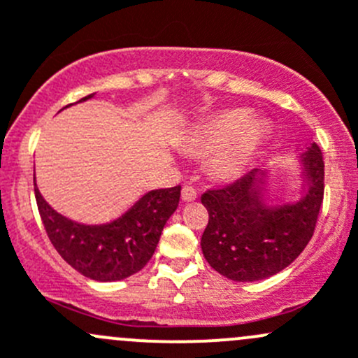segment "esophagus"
Segmentation results:
<instances>
[{"mask_svg":"<svg viewBox=\"0 0 358 358\" xmlns=\"http://www.w3.org/2000/svg\"><path fill=\"white\" fill-rule=\"evenodd\" d=\"M197 197V190L194 189L192 185H185L182 189V199L185 202H190V201H196Z\"/></svg>","mask_w":358,"mask_h":358,"instance_id":"1","label":"esophagus"}]
</instances>
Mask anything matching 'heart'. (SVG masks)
I'll list each match as a JSON object with an SVG mask.
<instances>
[{"label":"heart","mask_w":358,"mask_h":358,"mask_svg":"<svg viewBox=\"0 0 358 358\" xmlns=\"http://www.w3.org/2000/svg\"><path fill=\"white\" fill-rule=\"evenodd\" d=\"M265 136L263 122H248V114L243 110H227L196 129L192 145L202 154H213V175L236 178L248 168Z\"/></svg>","instance_id":"1"}]
</instances>
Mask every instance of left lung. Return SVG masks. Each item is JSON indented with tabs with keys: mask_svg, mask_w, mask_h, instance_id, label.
Listing matches in <instances>:
<instances>
[{
	"mask_svg": "<svg viewBox=\"0 0 358 358\" xmlns=\"http://www.w3.org/2000/svg\"><path fill=\"white\" fill-rule=\"evenodd\" d=\"M306 187L301 199L268 204L258 168L201 202L209 220L202 255L218 273L236 282L266 279L289 266L310 243L324 199V159L315 142L303 154Z\"/></svg>",
	"mask_w": 358,
	"mask_h": 358,
	"instance_id": "8db88e82",
	"label": "left lung"
}]
</instances>
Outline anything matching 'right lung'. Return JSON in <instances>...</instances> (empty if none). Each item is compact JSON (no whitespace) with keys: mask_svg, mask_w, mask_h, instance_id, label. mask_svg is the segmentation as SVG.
<instances>
[{"mask_svg":"<svg viewBox=\"0 0 358 358\" xmlns=\"http://www.w3.org/2000/svg\"><path fill=\"white\" fill-rule=\"evenodd\" d=\"M92 96L93 93L79 102ZM180 190V185L150 190L119 218L103 225H83L57 213L34 183L39 216L50 243L72 268L100 282L122 280L147 265L166 222L178 208Z\"/></svg>","mask_w":358,"mask_h":358,"instance_id":"obj_1","label":"right lung"}]
</instances>
